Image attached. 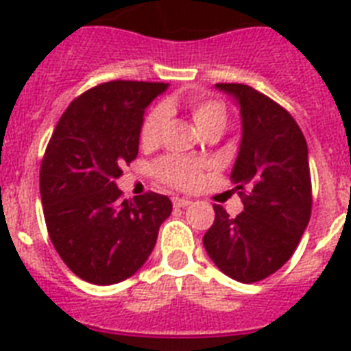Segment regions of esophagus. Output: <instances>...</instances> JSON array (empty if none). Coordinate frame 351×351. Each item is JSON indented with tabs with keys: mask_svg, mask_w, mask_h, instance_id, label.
<instances>
[{
	"mask_svg": "<svg viewBox=\"0 0 351 351\" xmlns=\"http://www.w3.org/2000/svg\"><path fill=\"white\" fill-rule=\"evenodd\" d=\"M173 206L175 208H187V206H191V200H187V198H173Z\"/></svg>",
	"mask_w": 351,
	"mask_h": 351,
	"instance_id": "obj_1",
	"label": "esophagus"
}]
</instances>
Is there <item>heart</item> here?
<instances>
[{"label": "heart", "instance_id": "b5f03b06", "mask_svg": "<svg viewBox=\"0 0 351 351\" xmlns=\"http://www.w3.org/2000/svg\"><path fill=\"white\" fill-rule=\"evenodd\" d=\"M186 106L191 112V118L195 125L202 132L215 125H226L228 114H226V107L222 101L209 98L200 93H191L186 96ZM167 104L165 107H156L149 112L145 120H143L142 131H140V142L145 147H153L160 142V136L164 132L165 120H167ZM156 176L160 180L169 184V186L182 187V189H189L195 187L200 182L202 176V164H198L195 160L182 158V156H167V158L160 160L156 167Z\"/></svg>", "mask_w": 351, "mask_h": 351}]
</instances>
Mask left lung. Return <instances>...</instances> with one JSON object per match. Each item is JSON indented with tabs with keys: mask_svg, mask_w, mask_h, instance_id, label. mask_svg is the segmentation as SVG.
<instances>
[{
	"mask_svg": "<svg viewBox=\"0 0 351 351\" xmlns=\"http://www.w3.org/2000/svg\"><path fill=\"white\" fill-rule=\"evenodd\" d=\"M240 107L242 140L231 180L244 211L231 219L213 206L204 247L220 271L258 282L286 264L310 222L311 178L306 138L284 107L242 84H217Z\"/></svg>",
	"mask_w": 351,
	"mask_h": 351,
	"instance_id": "left-lung-1",
	"label": "left lung"
}]
</instances>
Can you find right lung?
<instances>
[{
    "instance_id": "right-lung-1",
    "label": "right lung",
    "mask_w": 351,
    "mask_h": 351,
    "mask_svg": "<svg viewBox=\"0 0 351 351\" xmlns=\"http://www.w3.org/2000/svg\"><path fill=\"white\" fill-rule=\"evenodd\" d=\"M167 89L151 82H107L67 107L40 169L45 224L58 255L90 284L125 280L145 264L162 222L173 211L165 195L123 200L121 165L138 154L143 112Z\"/></svg>"
}]
</instances>
